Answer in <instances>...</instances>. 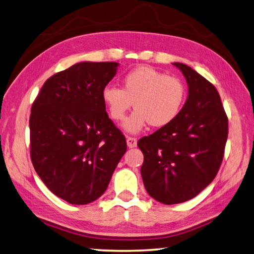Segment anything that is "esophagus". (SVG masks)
<instances>
[{
  "label": "esophagus",
  "mask_w": 254,
  "mask_h": 254,
  "mask_svg": "<svg viewBox=\"0 0 254 254\" xmlns=\"http://www.w3.org/2000/svg\"><path fill=\"white\" fill-rule=\"evenodd\" d=\"M126 141H127V146L129 148H135L137 146V139L133 137H127L126 138Z\"/></svg>",
  "instance_id": "34e87169"
}]
</instances>
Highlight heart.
I'll use <instances>...</instances> for the list:
<instances>
[{
	"label": "heart",
	"instance_id": "b5f03b06",
	"mask_svg": "<svg viewBox=\"0 0 254 254\" xmlns=\"http://www.w3.org/2000/svg\"><path fill=\"white\" fill-rule=\"evenodd\" d=\"M102 99L115 122L123 121L133 104L136 111L123 127L129 133H137L147 124L164 127L174 122L184 106L186 87L175 76L140 66L124 76L123 88L107 85L102 92Z\"/></svg>",
	"mask_w": 254,
	"mask_h": 254
}]
</instances>
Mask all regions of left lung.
Returning <instances> with one entry per match:
<instances>
[{"label":"left lung","instance_id":"1","mask_svg":"<svg viewBox=\"0 0 254 254\" xmlns=\"http://www.w3.org/2000/svg\"><path fill=\"white\" fill-rule=\"evenodd\" d=\"M172 64L185 76L188 97L174 122L137 143L143 154V186L165 204L188 201L212 183L228 138V118L216 87L188 65Z\"/></svg>","mask_w":254,"mask_h":254}]
</instances>
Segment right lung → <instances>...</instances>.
Returning <instances> with one entry per match:
<instances>
[{"label": "right lung", "mask_w": 254, "mask_h": 254, "mask_svg": "<svg viewBox=\"0 0 254 254\" xmlns=\"http://www.w3.org/2000/svg\"><path fill=\"white\" fill-rule=\"evenodd\" d=\"M118 66L80 62L47 79L33 103V166L47 188L68 203L98 199L127 150L102 99Z\"/></svg>", "instance_id": "1"}]
</instances>
